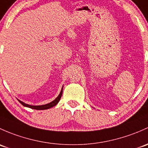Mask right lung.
I'll use <instances>...</instances> for the list:
<instances>
[{
    "instance_id": "add662e5",
    "label": "right lung",
    "mask_w": 148,
    "mask_h": 148,
    "mask_svg": "<svg viewBox=\"0 0 148 148\" xmlns=\"http://www.w3.org/2000/svg\"><path fill=\"white\" fill-rule=\"evenodd\" d=\"M62 91H63V88H62L61 92H60V95H59V96H57V99H54L53 101H52L51 103H49L45 104V105H42V106H31V105H28V104L22 102L21 101H19V100H18V101H19V102L21 103L23 106H26V107H28V108H32V109H35V110H46V109H49V108H52V107L54 106H56L57 103H58V102L60 101V99H61V97H62Z\"/></svg>"
}]
</instances>
